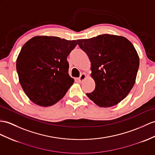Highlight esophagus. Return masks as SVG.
<instances>
[{
	"label": "esophagus",
	"instance_id": "1",
	"mask_svg": "<svg viewBox=\"0 0 155 155\" xmlns=\"http://www.w3.org/2000/svg\"><path fill=\"white\" fill-rule=\"evenodd\" d=\"M85 78H86V74L83 73L81 74L80 77L78 78V81H79V82H83L85 80Z\"/></svg>",
	"mask_w": 155,
	"mask_h": 155
}]
</instances>
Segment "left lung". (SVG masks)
Segmentation results:
<instances>
[{"mask_svg": "<svg viewBox=\"0 0 155 155\" xmlns=\"http://www.w3.org/2000/svg\"><path fill=\"white\" fill-rule=\"evenodd\" d=\"M91 61L95 89L86 95L100 107L120 103L133 87L139 66L137 52L126 37L110 34L78 39Z\"/></svg>", "mask_w": 155, "mask_h": 155, "instance_id": "8db88e82", "label": "left lung"}]
</instances>
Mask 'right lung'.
<instances>
[{
    "label": "right lung",
    "mask_w": 155,
    "mask_h": 155,
    "mask_svg": "<svg viewBox=\"0 0 155 155\" xmlns=\"http://www.w3.org/2000/svg\"><path fill=\"white\" fill-rule=\"evenodd\" d=\"M76 45L75 40L45 35L33 37L24 45L16 70L22 89L33 103L52 106L73 85L67 56Z\"/></svg>",
    "instance_id": "add662e5"
}]
</instances>
